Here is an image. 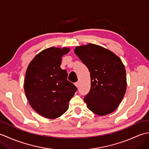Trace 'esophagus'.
I'll use <instances>...</instances> for the list:
<instances>
[{"label":"esophagus","mask_w":149,"mask_h":149,"mask_svg":"<svg viewBox=\"0 0 149 149\" xmlns=\"http://www.w3.org/2000/svg\"><path fill=\"white\" fill-rule=\"evenodd\" d=\"M75 85L76 86L77 88H78L79 86V82H76V83H75Z\"/></svg>","instance_id":"1"}]
</instances>
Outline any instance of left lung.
<instances>
[{
    "mask_svg": "<svg viewBox=\"0 0 149 149\" xmlns=\"http://www.w3.org/2000/svg\"><path fill=\"white\" fill-rule=\"evenodd\" d=\"M74 52L90 72V90L84 97L88 109L99 116L113 112L127 88L121 59L110 50L92 43L75 47Z\"/></svg>",
    "mask_w": 149,
    "mask_h": 149,
    "instance_id": "obj_1",
    "label": "left lung"
}]
</instances>
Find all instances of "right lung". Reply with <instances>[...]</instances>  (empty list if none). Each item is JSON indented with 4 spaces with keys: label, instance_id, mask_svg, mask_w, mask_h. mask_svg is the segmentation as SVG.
Wrapping results in <instances>:
<instances>
[{
    "label": "right lung",
    "instance_id": "1",
    "mask_svg": "<svg viewBox=\"0 0 149 149\" xmlns=\"http://www.w3.org/2000/svg\"><path fill=\"white\" fill-rule=\"evenodd\" d=\"M67 48L50 47L37 54L28 66L24 90L33 109L47 118L55 119L68 108L75 91V85L67 80L68 73L60 68L61 57Z\"/></svg>",
    "mask_w": 149,
    "mask_h": 149
}]
</instances>
